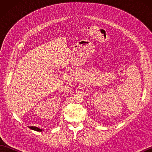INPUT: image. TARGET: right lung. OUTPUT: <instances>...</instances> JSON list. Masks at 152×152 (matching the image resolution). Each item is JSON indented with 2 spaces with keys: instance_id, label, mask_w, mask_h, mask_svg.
<instances>
[{
  "instance_id": "add662e5",
  "label": "right lung",
  "mask_w": 152,
  "mask_h": 152,
  "mask_svg": "<svg viewBox=\"0 0 152 152\" xmlns=\"http://www.w3.org/2000/svg\"><path fill=\"white\" fill-rule=\"evenodd\" d=\"M30 129H31L33 130H34V131H42L43 130L41 129H39L38 127H34V126H31V127H29Z\"/></svg>"
}]
</instances>
